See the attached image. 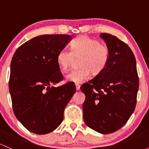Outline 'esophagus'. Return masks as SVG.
Here are the masks:
<instances>
[{
    "instance_id": "34e87169",
    "label": "esophagus",
    "mask_w": 149,
    "mask_h": 149,
    "mask_svg": "<svg viewBox=\"0 0 149 149\" xmlns=\"http://www.w3.org/2000/svg\"><path fill=\"white\" fill-rule=\"evenodd\" d=\"M80 85L79 84H76V90H80Z\"/></svg>"
}]
</instances>
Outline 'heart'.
<instances>
[{
  "label": "heart",
  "mask_w": 149,
  "mask_h": 149,
  "mask_svg": "<svg viewBox=\"0 0 149 149\" xmlns=\"http://www.w3.org/2000/svg\"><path fill=\"white\" fill-rule=\"evenodd\" d=\"M110 56L109 47L96 39L80 36L71 43V50L64 48L58 52L57 62L63 71H67L76 59H80V69L73 70L66 76V80L80 83L87 80L90 73L95 76L107 66Z\"/></svg>",
  "instance_id": "1"
}]
</instances>
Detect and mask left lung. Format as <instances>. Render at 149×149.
<instances>
[{
    "label": "left lung",
    "mask_w": 149,
    "mask_h": 149,
    "mask_svg": "<svg viewBox=\"0 0 149 149\" xmlns=\"http://www.w3.org/2000/svg\"><path fill=\"white\" fill-rule=\"evenodd\" d=\"M110 51L107 66L80 87L85 123L102 134H110L124 125L134 112L139 90L136 59L125 42L102 33Z\"/></svg>",
    "instance_id": "obj_1"
}]
</instances>
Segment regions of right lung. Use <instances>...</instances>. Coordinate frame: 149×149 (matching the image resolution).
Listing matches in <instances>:
<instances>
[{
	"instance_id": "add662e5",
	"label": "right lung",
	"mask_w": 149,
	"mask_h": 149,
	"mask_svg": "<svg viewBox=\"0 0 149 149\" xmlns=\"http://www.w3.org/2000/svg\"><path fill=\"white\" fill-rule=\"evenodd\" d=\"M71 40L64 34L39 36L19 47L12 59L9 90L13 111L35 134H47L58 127L76 92L73 82L52 86L64 78L57 56Z\"/></svg>"
}]
</instances>
